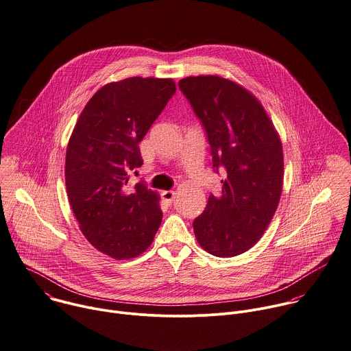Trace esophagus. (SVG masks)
Returning a JSON list of instances; mask_svg holds the SVG:
<instances>
[{"label": "esophagus", "instance_id": "1", "mask_svg": "<svg viewBox=\"0 0 351 351\" xmlns=\"http://www.w3.org/2000/svg\"><path fill=\"white\" fill-rule=\"evenodd\" d=\"M175 191H172V190H167V191H162L161 193V197H162V199L168 204V205H171L172 202H173V199H175Z\"/></svg>", "mask_w": 351, "mask_h": 351}]
</instances>
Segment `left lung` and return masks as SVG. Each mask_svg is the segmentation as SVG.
<instances>
[{"mask_svg":"<svg viewBox=\"0 0 351 351\" xmlns=\"http://www.w3.org/2000/svg\"><path fill=\"white\" fill-rule=\"evenodd\" d=\"M179 88L206 131L213 169H224L220 194L193 221L195 239L213 256L241 255L262 239L281 198L280 135L258 97L234 81L197 75Z\"/></svg>","mask_w":351,"mask_h":351,"instance_id":"left-lung-1","label":"left lung"}]
</instances>
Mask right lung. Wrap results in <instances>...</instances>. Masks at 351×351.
Listing matches in <instances>:
<instances>
[{
	"mask_svg": "<svg viewBox=\"0 0 351 351\" xmlns=\"http://www.w3.org/2000/svg\"><path fill=\"white\" fill-rule=\"evenodd\" d=\"M176 92L171 78L130 77L101 86L85 104L66 152V189L84 237L104 255L132 259L161 224L160 195L130 176L139 143Z\"/></svg>",
	"mask_w": 351,
	"mask_h": 351,
	"instance_id": "right-lung-1",
	"label": "right lung"
}]
</instances>
